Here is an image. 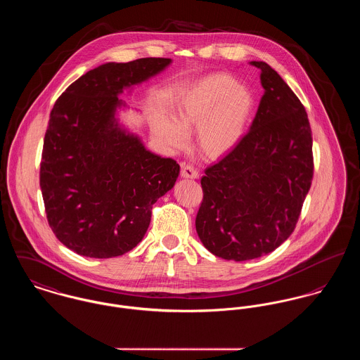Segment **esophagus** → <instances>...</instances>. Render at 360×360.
Segmentation results:
<instances>
[{
  "label": "esophagus",
  "mask_w": 360,
  "mask_h": 360,
  "mask_svg": "<svg viewBox=\"0 0 360 360\" xmlns=\"http://www.w3.org/2000/svg\"><path fill=\"white\" fill-rule=\"evenodd\" d=\"M181 176L186 179H196L199 176V172L193 165H183L181 166Z\"/></svg>",
  "instance_id": "1"
}]
</instances>
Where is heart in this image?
<instances>
[{"label":"heart","instance_id":"heart-1","mask_svg":"<svg viewBox=\"0 0 360 360\" xmlns=\"http://www.w3.org/2000/svg\"><path fill=\"white\" fill-rule=\"evenodd\" d=\"M252 110V96L236 79L224 74L210 75L172 107L173 120L158 114L154 129L165 144L180 148L187 143V133L196 128V141L207 155L216 157L232 148L239 140Z\"/></svg>","mask_w":360,"mask_h":360}]
</instances>
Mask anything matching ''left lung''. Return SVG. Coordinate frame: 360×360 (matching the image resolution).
I'll list each match as a JSON object with an SVG mask.
<instances>
[{
  "label": "left lung",
  "mask_w": 360,
  "mask_h": 360,
  "mask_svg": "<svg viewBox=\"0 0 360 360\" xmlns=\"http://www.w3.org/2000/svg\"><path fill=\"white\" fill-rule=\"evenodd\" d=\"M257 114L236 146L205 169L195 227L217 257L246 262L279 248L295 231L314 177L312 131L290 86L265 62Z\"/></svg>",
  "instance_id": "left-lung-1"
}]
</instances>
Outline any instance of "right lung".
<instances>
[{"mask_svg": "<svg viewBox=\"0 0 360 360\" xmlns=\"http://www.w3.org/2000/svg\"><path fill=\"white\" fill-rule=\"evenodd\" d=\"M170 59L98 65L56 100L39 167L49 227L70 250L94 259L128 253L143 239L153 205L180 166L144 148L117 120L118 95L162 71Z\"/></svg>", "mask_w": 360, "mask_h": 360, "instance_id": "right-lung-1", "label": "right lung"}]
</instances>
